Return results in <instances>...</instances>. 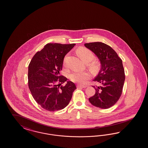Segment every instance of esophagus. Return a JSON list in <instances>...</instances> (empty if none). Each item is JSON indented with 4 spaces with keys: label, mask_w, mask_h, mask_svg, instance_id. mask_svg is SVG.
<instances>
[{
    "label": "esophagus",
    "mask_w": 148,
    "mask_h": 148,
    "mask_svg": "<svg viewBox=\"0 0 148 148\" xmlns=\"http://www.w3.org/2000/svg\"><path fill=\"white\" fill-rule=\"evenodd\" d=\"M87 87V86L86 85H77V87H81V88H86V87Z\"/></svg>",
    "instance_id": "obj_1"
}]
</instances>
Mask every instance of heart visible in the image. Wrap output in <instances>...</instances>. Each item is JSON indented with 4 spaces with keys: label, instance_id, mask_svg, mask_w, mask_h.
Returning a JSON list of instances; mask_svg holds the SVG:
<instances>
[{
    "label": "heart",
    "instance_id": "obj_1",
    "mask_svg": "<svg viewBox=\"0 0 148 148\" xmlns=\"http://www.w3.org/2000/svg\"><path fill=\"white\" fill-rule=\"evenodd\" d=\"M77 54L81 59L85 63L91 62L94 58V55L92 51L85 48H82L77 50ZM100 63L98 61H93L90 64V67L92 69L98 68ZM90 74L87 72L75 71L70 74V79L75 82L82 84L90 78Z\"/></svg>",
    "mask_w": 148,
    "mask_h": 148
}]
</instances>
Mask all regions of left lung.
Segmentation results:
<instances>
[{"mask_svg": "<svg viewBox=\"0 0 148 148\" xmlns=\"http://www.w3.org/2000/svg\"><path fill=\"white\" fill-rule=\"evenodd\" d=\"M85 46L95 54L101 63L100 71L93 80L100 86H93L95 93L89 101L97 108H111L120 98L123 92L125 76L122 60L111 47L102 42L85 43Z\"/></svg>", "mask_w": 148, "mask_h": 148, "instance_id": "8db88e82", "label": "left lung"}]
</instances>
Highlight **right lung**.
I'll use <instances>...</instances> for the list:
<instances>
[{"label":"right lung","instance_id":"obj_1","mask_svg":"<svg viewBox=\"0 0 148 148\" xmlns=\"http://www.w3.org/2000/svg\"><path fill=\"white\" fill-rule=\"evenodd\" d=\"M75 44L48 43L33 56L28 67V86L36 103L55 111L69 103L75 85L60 75L65 55ZM66 81L64 86H61Z\"/></svg>","mask_w":148,"mask_h":148}]
</instances>
